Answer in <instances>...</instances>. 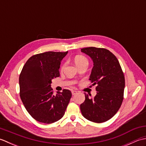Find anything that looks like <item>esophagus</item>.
Masks as SVG:
<instances>
[{"mask_svg": "<svg viewBox=\"0 0 146 146\" xmlns=\"http://www.w3.org/2000/svg\"><path fill=\"white\" fill-rule=\"evenodd\" d=\"M71 93H72V95H75V94H77V91H76V90H72Z\"/></svg>", "mask_w": 146, "mask_h": 146, "instance_id": "esophagus-1", "label": "esophagus"}]
</instances>
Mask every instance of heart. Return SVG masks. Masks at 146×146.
Returning a JSON list of instances; mask_svg holds the SVG:
<instances>
[{
    "label": "heart",
    "instance_id": "1",
    "mask_svg": "<svg viewBox=\"0 0 146 146\" xmlns=\"http://www.w3.org/2000/svg\"><path fill=\"white\" fill-rule=\"evenodd\" d=\"M75 63L77 66L83 64H88V60L85 56L83 55H77L75 57ZM66 66V63H64L61 64V70H63L64 68Z\"/></svg>",
    "mask_w": 146,
    "mask_h": 146
}]
</instances>
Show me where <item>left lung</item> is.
<instances>
[{"label":"left lung","mask_w":146,"mask_h":146,"mask_svg":"<svg viewBox=\"0 0 146 146\" xmlns=\"http://www.w3.org/2000/svg\"><path fill=\"white\" fill-rule=\"evenodd\" d=\"M94 61L89 80L97 85V95L80 105L83 116L95 123H102L113 117L122 105L125 77L119 61L112 52L105 48L88 47L81 49Z\"/></svg>","instance_id":"left-lung-1"}]
</instances>
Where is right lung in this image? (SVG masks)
I'll list each match as a JSON object with an SVG mask.
<instances>
[{"label": "right lung", "instance_id": "obj_1", "mask_svg": "<svg viewBox=\"0 0 146 146\" xmlns=\"http://www.w3.org/2000/svg\"><path fill=\"white\" fill-rule=\"evenodd\" d=\"M66 52L48 51L32 56L26 61L19 76L20 97L33 119L51 123L63 117L72 96L64 89L55 96L51 80L60 76L61 61Z\"/></svg>", "mask_w": 146, "mask_h": 146}]
</instances>
